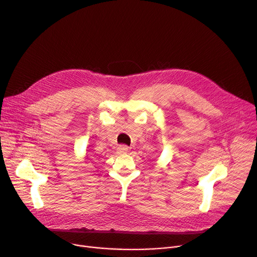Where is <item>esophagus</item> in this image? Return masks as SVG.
I'll return each mask as SVG.
<instances>
[{
	"instance_id": "esophagus-1",
	"label": "esophagus",
	"mask_w": 257,
	"mask_h": 257,
	"mask_svg": "<svg viewBox=\"0 0 257 257\" xmlns=\"http://www.w3.org/2000/svg\"><path fill=\"white\" fill-rule=\"evenodd\" d=\"M116 151H118V154H126L128 152V147L125 145L119 146L118 149H116Z\"/></svg>"
}]
</instances>
